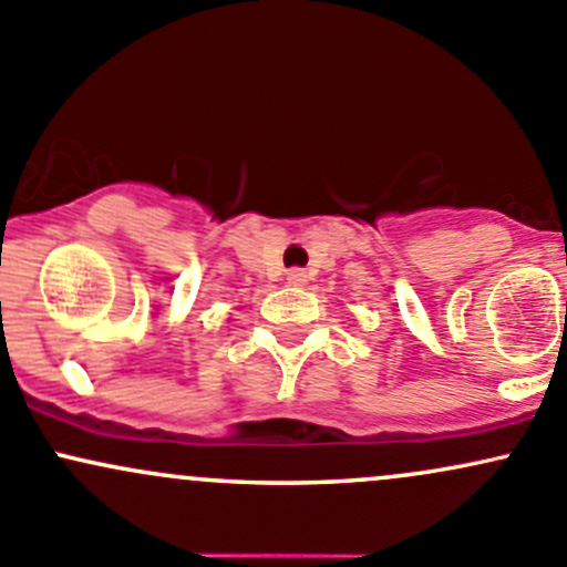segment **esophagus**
Returning <instances> with one entry per match:
<instances>
[{
	"instance_id": "esophagus-1",
	"label": "esophagus",
	"mask_w": 567,
	"mask_h": 567,
	"mask_svg": "<svg viewBox=\"0 0 567 567\" xmlns=\"http://www.w3.org/2000/svg\"><path fill=\"white\" fill-rule=\"evenodd\" d=\"M286 281H289L291 286H302L308 281V276H306V270H297V267H295V270L286 272Z\"/></svg>"
}]
</instances>
